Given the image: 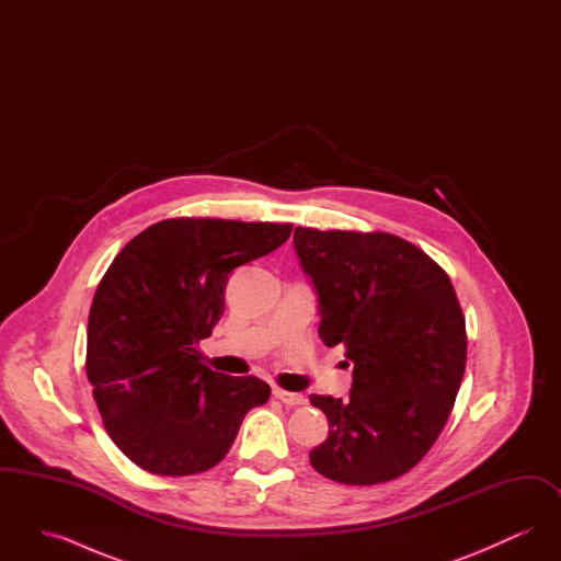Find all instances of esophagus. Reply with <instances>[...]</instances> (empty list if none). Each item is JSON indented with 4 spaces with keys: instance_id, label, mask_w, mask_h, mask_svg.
I'll return each instance as SVG.
<instances>
[{
    "instance_id": "1",
    "label": "esophagus",
    "mask_w": 561,
    "mask_h": 561,
    "mask_svg": "<svg viewBox=\"0 0 561 561\" xmlns=\"http://www.w3.org/2000/svg\"><path fill=\"white\" fill-rule=\"evenodd\" d=\"M273 396H275V400H279L286 405H302L307 401L300 393H290V391H284V389H273Z\"/></svg>"
}]
</instances>
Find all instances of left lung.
Listing matches in <instances>:
<instances>
[{
	"label": "left lung",
	"instance_id": "obj_1",
	"mask_svg": "<svg viewBox=\"0 0 561 561\" xmlns=\"http://www.w3.org/2000/svg\"><path fill=\"white\" fill-rule=\"evenodd\" d=\"M294 250L320 309L325 347L345 345L347 400L311 396L328 439L309 460L323 478L373 485L408 473L453 412L467 362L450 277L389 233L294 229Z\"/></svg>",
	"mask_w": 561,
	"mask_h": 561
}]
</instances>
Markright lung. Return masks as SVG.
<instances>
[{
    "instance_id": "right-lung-1",
    "label": "right lung",
    "mask_w": 561,
    "mask_h": 561,
    "mask_svg": "<svg viewBox=\"0 0 561 561\" xmlns=\"http://www.w3.org/2000/svg\"><path fill=\"white\" fill-rule=\"evenodd\" d=\"M293 225L170 218L138 233L101 279L85 373L115 446L156 476H195L229 453L271 396L256 376L202 364L229 273L279 248Z\"/></svg>"
}]
</instances>
